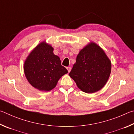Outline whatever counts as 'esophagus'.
<instances>
[{
	"mask_svg": "<svg viewBox=\"0 0 134 134\" xmlns=\"http://www.w3.org/2000/svg\"><path fill=\"white\" fill-rule=\"evenodd\" d=\"M66 69L68 70V72H70L71 71V67H67Z\"/></svg>",
	"mask_w": 134,
	"mask_h": 134,
	"instance_id": "esophagus-1",
	"label": "esophagus"
}]
</instances>
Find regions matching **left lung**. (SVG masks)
Listing matches in <instances>:
<instances>
[{"label": "left lung", "mask_w": 134, "mask_h": 134, "mask_svg": "<svg viewBox=\"0 0 134 134\" xmlns=\"http://www.w3.org/2000/svg\"><path fill=\"white\" fill-rule=\"evenodd\" d=\"M111 72V60L98 44L91 42L77 55L69 76L82 91L92 93L104 87Z\"/></svg>", "instance_id": "obj_1"}]
</instances>
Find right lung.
Instances as JSON below:
<instances>
[{"label": "right lung", "mask_w": 134, "mask_h": 134, "mask_svg": "<svg viewBox=\"0 0 134 134\" xmlns=\"http://www.w3.org/2000/svg\"><path fill=\"white\" fill-rule=\"evenodd\" d=\"M26 78L33 87L41 91L55 88L59 79L68 71L61 65L53 48L43 41L31 51L23 65Z\"/></svg>", "instance_id": "obj_1"}]
</instances>
